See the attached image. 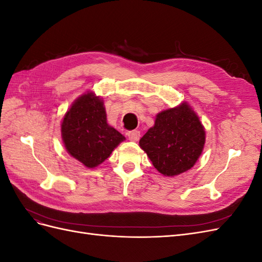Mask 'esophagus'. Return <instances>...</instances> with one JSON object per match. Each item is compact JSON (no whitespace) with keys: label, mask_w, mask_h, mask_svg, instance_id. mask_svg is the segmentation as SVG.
Wrapping results in <instances>:
<instances>
[{"label":"esophagus","mask_w":262,"mask_h":262,"mask_svg":"<svg viewBox=\"0 0 262 262\" xmlns=\"http://www.w3.org/2000/svg\"><path fill=\"white\" fill-rule=\"evenodd\" d=\"M126 136H128V138H129L130 141L136 142V141H138V140L140 139V131H138V130L129 131L128 133H126Z\"/></svg>","instance_id":"34e87169"}]
</instances>
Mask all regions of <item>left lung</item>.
Returning a JSON list of instances; mask_svg holds the SVG:
<instances>
[{
  "label": "left lung",
  "mask_w": 262,
  "mask_h": 262,
  "mask_svg": "<svg viewBox=\"0 0 262 262\" xmlns=\"http://www.w3.org/2000/svg\"><path fill=\"white\" fill-rule=\"evenodd\" d=\"M204 143L203 125L187 102L158 114L154 126L140 140L154 167L168 177L193 167Z\"/></svg>",
  "instance_id": "8db88e82"
}]
</instances>
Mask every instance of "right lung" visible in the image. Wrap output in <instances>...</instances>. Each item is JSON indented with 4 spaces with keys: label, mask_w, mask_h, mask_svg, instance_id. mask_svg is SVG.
I'll list each match as a JSON object with an SVG mask.
<instances>
[{
    "label": "right lung",
    "mask_w": 262,
    "mask_h": 262,
    "mask_svg": "<svg viewBox=\"0 0 262 262\" xmlns=\"http://www.w3.org/2000/svg\"><path fill=\"white\" fill-rule=\"evenodd\" d=\"M61 134L68 153L89 168L101 164L125 138L107 123L104 102L89 92L64 115Z\"/></svg>",
    "instance_id": "obj_1"
}]
</instances>
